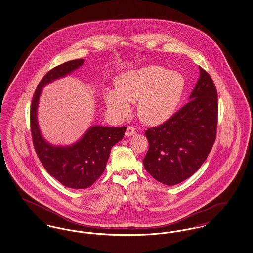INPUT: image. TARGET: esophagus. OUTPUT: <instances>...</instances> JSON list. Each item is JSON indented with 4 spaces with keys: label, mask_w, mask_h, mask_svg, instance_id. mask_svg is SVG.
<instances>
[{
    "label": "esophagus",
    "mask_w": 253,
    "mask_h": 253,
    "mask_svg": "<svg viewBox=\"0 0 253 253\" xmlns=\"http://www.w3.org/2000/svg\"><path fill=\"white\" fill-rule=\"evenodd\" d=\"M135 133V130H134V128L132 127V126H128L127 127V130H126V132H125V135L127 136V137H129V136H132Z\"/></svg>",
    "instance_id": "34e87169"
}]
</instances>
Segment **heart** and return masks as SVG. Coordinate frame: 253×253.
I'll return each mask as SVG.
<instances>
[{
    "instance_id": "heart-1",
    "label": "heart",
    "mask_w": 253,
    "mask_h": 253,
    "mask_svg": "<svg viewBox=\"0 0 253 253\" xmlns=\"http://www.w3.org/2000/svg\"><path fill=\"white\" fill-rule=\"evenodd\" d=\"M116 90L104 94L107 108L123 119L137 102L138 116L150 125L169 121L176 112L185 92L186 81L181 73L159 65H148L122 73L115 81Z\"/></svg>"
}]
</instances>
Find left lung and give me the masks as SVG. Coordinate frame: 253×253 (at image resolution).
I'll return each instance as SVG.
<instances>
[{
	"label": "left lung",
	"mask_w": 253,
	"mask_h": 253,
	"mask_svg": "<svg viewBox=\"0 0 253 253\" xmlns=\"http://www.w3.org/2000/svg\"><path fill=\"white\" fill-rule=\"evenodd\" d=\"M199 70L190 101L169 121L145 132L149 141L145 169L156 180L168 186L191 177L215 141L216 88L211 76L201 67Z\"/></svg>",
	"instance_id": "1"
}]
</instances>
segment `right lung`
<instances>
[{"instance_id": "obj_1", "label": "right lung", "mask_w": 253, "mask_h": 253, "mask_svg": "<svg viewBox=\"0 0 253 253\" xmlns=\"http://www.w3.org/2000/svg\"><path fill=\"white\" fill-rule=\"evenodd\" d=\"M84 60L66 61L50 70L38 85L32 99L30 123L37 156L49 174L67 188L86 189L104 171L111 149L124 136L126 126H91L75 143L55 146L44 139L38 122L40 96L44 86L80 68Z\"/></svg>"}]
</instances>
